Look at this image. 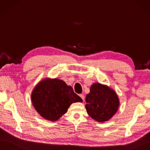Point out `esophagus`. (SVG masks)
I'll return each instance as SVG.
<instances>
[{"instance_id":"1","label":"esophagus","mask_w":150,"mask_h":150,"mask_svg":"<svg viewBox=\"0 0 150 150\" xmlns=\"http://www.w3.org/2000/svg\"><path fill=\"white\" fill-rule=\"evenodd\" d=\"M79 96H80V98L83 99V100L84 101V99H85V96H84V95H83V94H80V95H79Z\"/></svg>"}]
</instances>
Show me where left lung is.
<instances>
[{
  "instance_id": "obj_1",
  "label": "left lung",
  "mask_w": 150,
  "mask_h": 150,
  "mask_svg": "<svg viewBox=\"0 0 150 150\" xmlns=\"http://www.w3.org/2000/svg\"><path fill=\"white\" fill-rule=\"evenodd\" d=\"M86 112L98 122L111 119L119 107V99L115 91L107 85L95 83L86 96Z\"/></svg>"
}]
</instances>
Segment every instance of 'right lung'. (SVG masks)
<instances>
[{
    "instance_id": "obj_1",
    "label": "right lung",
    "mask_w": 150,
    "mask_h": 150,
    "mask_svg": "<svg viewBox=\"0 0 150 150\" xmlns=\"http://www.w3.org/2000/svg\"><path fill=\"white\" fill-rule=\"evenodd\" d=\"M31 98L38 114L50 121L59 120L73 103L83 101L71 86L57 78L40 81L32 91Z\"/></svg>"
}]
</instances>
